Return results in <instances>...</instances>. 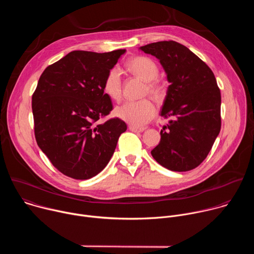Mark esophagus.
Listing matches in <instances>:
<instances>
[{
    "mask_svg": "<svg viewBox=\"0 0 254 254\" xmlns=\"http://www.w3.org/2000/svg\"><path fill=\"white\" fill-rule=\"evenodd\" d=\"M129 130L133 131V132H142L143 130H146V127H134V126H129L128 127Z\"/></svg>",
    "mask_w": 254,
    "mask_h": 254,
    "instance_id": "obj_1",
    "label": "esophagus"
}]
</instances>
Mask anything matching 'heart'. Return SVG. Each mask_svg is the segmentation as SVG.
Here are the masks:
<instances>
[{
    "label": "heart",
    "instance_id": "1",
    "mask_svg": "<svg viewBox=\"0 0 254 254\" xmlns=\"http://www.w3.org/2000/svg\"><path fill=\"white\" fill-rule=\"evenodd\" d=\"M127 68L132 74L148 82L147 88L151 94L157 95L159 93L158 86L152 82L158 76L159 69L157 64L151 58L144 56L134 57L127 62ZM103 91L108 97L116 101L121 99L122 71L119 67H113L107 72L103 81ZM115 115L131 126L140 127L155 117L156 108L148 99L127 101L116 108Z\"/></svg>",
    "mask_w": 254,
    "mask_h": 254
}]
</instances>
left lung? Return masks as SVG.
I'll return each instance as SVG.
<instances>
[{"label": "left lung", "mask_w": 254, "mask_h": 254, "mask_svg": "<svg viewBox=\"0 0 254 254\" xmlns=\"http://www.w3.org/2000/svg\"><path fill=\"white\" fill-rule=\"evenodd\" d=\"M138 49L160 61L170 83L161 116L173 121L163 127L160 143L151 154L168 170L195 169L206 159L221 128V94L213 72L190 49L175 41Z\"/></svg>", "instance_id": "left-lung-1"}]
</instances>
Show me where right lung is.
I'll use <instances>...</instances> for the list:
<instances>
[{
	"label": "right lung",
	"instance_id": "add662e5",
	"mask_svg": "<svg viewBox=\"0 0 254 254\" xmlns=\"http://www.w3.org/2000/svg\"><path fill=\"white\" fill-rule=\"evenodd\" d=\"M126 51H72L39 78L32 96L36 141L52 165L70 178L87 180L100 173L127 130L118 118L99 123L113 111L103 91L104 78Z\"/></svg>",
	"mask_w": 254,
	"mask_h": 254
}]
</instances>
